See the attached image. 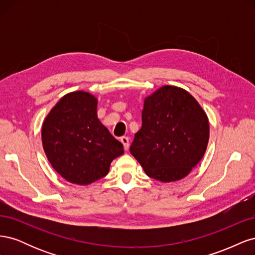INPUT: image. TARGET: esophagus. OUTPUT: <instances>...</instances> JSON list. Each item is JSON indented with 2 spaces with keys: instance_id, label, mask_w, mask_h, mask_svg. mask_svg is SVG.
Here are the masks:
<instances>
[{
  "instance_id": "esophagus-1",
  "label": "esophagus",
  "mask_w": 255,
  "mask_h": 255,
  "mask_svg": "<svg viewBox=\"0 0 255 255\" xmlns=\"http://www.w3.org/2000/svg\"><path fill=\"white\" fill-rule=\"evenodd\" d=\"M120 141L122 142L123 144V148H125V150H128V146H129V143H128V137H126L123 136L120 138Z\"/></svg>"
}]
</instances>
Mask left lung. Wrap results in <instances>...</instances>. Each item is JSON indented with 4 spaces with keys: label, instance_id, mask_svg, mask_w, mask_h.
Here are the masks:
<instances>
[{
    "label": "left lung",
    "instance_id": "8db88e82",
    "mask_svg": "<svg viewBox=\"0 0 255 255\" xmlns=\"http://www.w3.org/2000/svg\"><path fill=\"white\" fill-rule=\"evenodd\" d=\"M141 119L129 152L146 175L164 183L188 175L210 138L207 116L197 100L183 88L166 85L144 99Z\"/></svg>",
    "mask_w": 255,
    "mask_h": 255
}]
</instances>
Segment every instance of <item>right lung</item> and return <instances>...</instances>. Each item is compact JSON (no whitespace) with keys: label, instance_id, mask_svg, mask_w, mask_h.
<instances>
[{"label":"right lung","instance_id":"add662e5","mask_svg":"<svg viewBox=\"0 0 255 255\" xmlns=\"http://www.w3.org/2000/svg\"><path fill=\"white\" fill-rule=\"evenodd\" d=\"M98 100L86 91L61 98L45 117L41 139L45 155L68 182L88 185L105 176L123 145L98 119Z\"/></svg>","mask_w":255,"mask_h":255}]
</instances>
